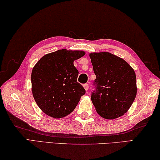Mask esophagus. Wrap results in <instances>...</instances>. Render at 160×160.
Returning a JSON list of instances; mask_svg holds the SVG:
<instances>
[{
  "label": "esophagus",
  "mask_w": 160,
  "mask_h": 160,
  "mask_svg": "<svg viewBox=\"0 0 160 160\" xmlns=\"http://www.w3.org/2000/svg\"><path fill=\"white\" fill-rule=\"evenodd\" d=\"M83 88H84V89L87 91L88 90V85L87 83H85V84H83Z\"/></svg>",
  "instance_id": "1"
}]
</instances>
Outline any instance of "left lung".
Here are the masks:
<instances>
[{
  "mask_svg": "<svg viewBox=\"0 0 160 160\" xmlns=\"http://www.w3.org/2000/svg\"><path fill=\"white\" fill-rule=\"evenodd\" d=\"M96 78L91 101L96 112L107 120L127 112L137 95L134 69L123 59L107 52L89 54Z\"/></svg>",
  "mask_w": 160,
  "mask_h": 160,
  "instance_id": "left-lung-1",
  "label": "left lung"
}]
</instances>
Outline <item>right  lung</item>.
Instances as JSON below:
<instances>
[{"label": "right lung", "instance_id": "add662e5", "mask_svg": "<svg viewBox=\"0 0 160 160\" xmlns=\"http://www.w3.org/2000/svg\"><path fill=\"white\" fill-rule=\"evenodd\" d=\"M85 54L82 50L62 49L44 55L31 74L34 99L44 113L54 118L70 114L86 91L77 82L74 62Z\"/></svg>", "mask_w": 160, "mask_h": 160}]
</instances>
